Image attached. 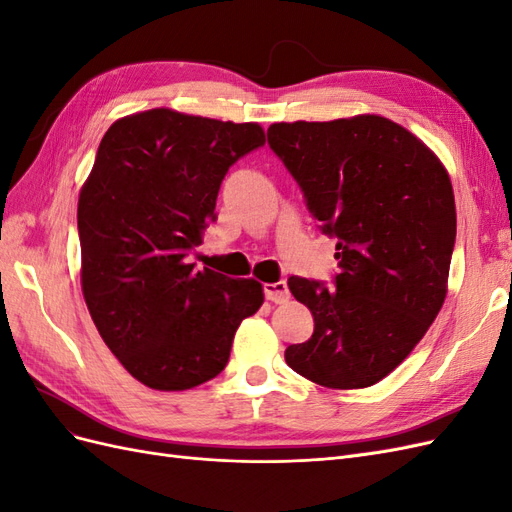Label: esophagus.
<instances>
[{
	"mask_svg": "<svg viewBox=\"0 0 512 512\" xmlns=\"http://www.w3.org/2000/svg\"><path fill=\"white\" fill-rule=\"evenodd\" d=\"M265 297L271 303H286L290 299V290L286 282H275V284H265Z\"/></svg>",
	"mask_w": 512,
	"mask_h": 512,
	"instance_id": "obj_1",
	"label": "esophagus"
}]
</instances>
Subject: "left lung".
Segmentation results:
<instances>
[{"instance_id": "left-lung-1", "label": "left lung", "mask_w": 512, "mask_h": 512, "mask_svg": "<svg viewBox=\"0 0 512 512\" xmlns=\"http://www.w3.org/2000/svg\"><path fill=\"white\" fill-rule=\"evenodd\" d=\"M267 136L337 237L333 290L288 280L314 333L286 348V363L327 389H365L406 359L442 309L457 235L451 177L421 138L380 115L280 121Z\"/></svg>"}]
</instances>
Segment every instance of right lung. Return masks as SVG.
Instances as JSON below:
<instances>
[{
	"instance_id": "right-lung-1",
	"label": "right lung",
	"mask_w": 512,
	"mask_h": 512,
	"mask_svg": "<svg viewBox=\"0 0 512 512\" xmlns=\"http://www.w3.org/2000/svg\"><path fill=\"white\" fill-rule=\"evenodd\" d=\"M260 145V123L164 106L117 119L102 138L76 211L81 288L108 350L149 389L218 376L241 320L265 301L254 277L185 260L218 220L228 168Z\"/></svg>"
}]
</instances>
